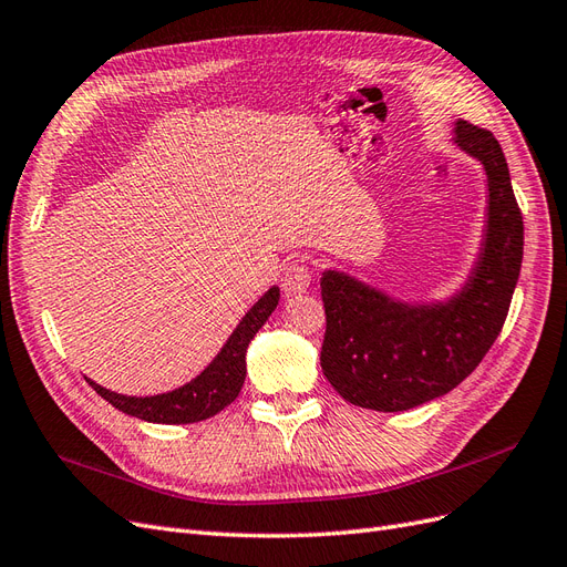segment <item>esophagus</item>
I'll list each match as a JSON object with an SVG mask.
<instances>
[{
	"label": "esophagus",
	"mask_w": 567,
	"mask_h": 567,
	"mask_svg": "<svg viewBox=\"0 0 567 567\" xmlns=\"http://www.w3.org/2000/svg\"><path fill=\"white\" fill-rule=\"evenodd\" d=\"M310 284H312V274H310V267H307L302 260H293L284 267L281 288L288 296L305 293V290L310 288Z\"/></svg>",
	"instance_id": "obj_1"
}]
</instances>
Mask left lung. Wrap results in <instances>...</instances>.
<instances>
[{
	"label": "left lung",
	"mask_w": 567,
	"mask_h": 567,
	"mask_svg": "<svg viewBox=\"0 0 567 567\" xmlns=\"http://www.w3.org/2000/svg\"><path fill=\"white\" fill-rule=\"evenodd\" d=\"M452 144L485 169V227L466 279L406 300L336 267L321 274V369L354 406L406 411L454 390L499 336L523 262V217L494 134L456 120Z\"/></svg>",
	"instance_id": "left-lung-1"
}]
</instances>
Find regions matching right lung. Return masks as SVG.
<instances>
[{"label": "right lung", "mask_w": 567, "mask_h": 567, "mask_svg": "<svg viewBox=\"0 0 567 567\" xmlns=\"http://www.w3.org/2000/svg\"><path fill=\"white\" fill-rule=\"evenodd\" d=\"M279 298V286H271L269 290H265V296L250 307L241 321H238L234 333L213 357V362L205 367L196 379L175 390L136 398V394L113 392L104 385L94 383L87 375H84V379H87V383L101 394V398L134 419H142L148 423H198L210 419L219 414L225 406H229L238 398V392H241L246 381L248 346L255 333L262 329L269 315L277 310Z\"/></svg>", "instance_id": "obj_1"}]
</instances>
